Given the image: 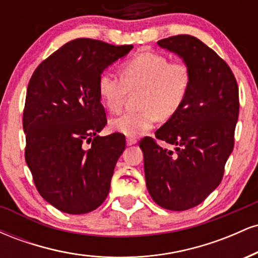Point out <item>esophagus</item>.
<instances>
[{"instance_id":"34e87169","label":"esophagus","mask_w":258,"mask_h":258,"mask_svg":"<svg viewBox=\"0 0 258 258\" xmlns=\"http://www.w3.org/2000/svg\"><path fill=\"white\" fill-rule=\"evenodd\" d=\"M126 143H127V146H133V144L137 143V139L133 138V137H127Z\"/></svg>"}]
</instances>
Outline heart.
<instances>
[{
    "label": "heart",
    "mask_w": 258,
    "mask_h": 258,
    "mask_svg": "<svg viewBox=\"0 0 258 258\" xmlns=\"http://www.w3.org/2000/svg\"><path fill=\"white\" fill-rule=\"evenodd\" d=\"M190 81V70L185 63L170 61L165 55L150 51L125 61L121 76L104 72L98 80V93L109 111H119L130 92L139 91L138 110L111 119L110 128L133 137L152 128L158 117L170 119L184 103Z\"/></svg>",
    "instance_id": "b5f03b06"
}]
</instances>
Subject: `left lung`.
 I'll list each match as a JSON object with an SVG mask.
<instances>
[{
	"mask_svg": "<svg viewBox=\"0 0 258 258\" xmlns=\"http://www.w3.org/2000/svg\"><path fill=\"white\" fill-rule=\"evenodd\" d=\"M190 70L188 96L155 137L176 146L173 153L155 139L139 142L148 191L159 206L184 211L199 205L217 188L234 148L239 116V88L234 74L214 49L190 35L158 41Z\"/></svg>",
	"mask_w": 258,
	"mask_h": 258,
	"instance_id": "8db88e82",
	"label": "left lung"
}]
</instances>
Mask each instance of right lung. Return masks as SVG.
I'll return each mask as SVG.
<instances>
[{"label":"right lung","instance_id":"right-lung-1","mask_svg":"<svg viewBox=\"0 0 258 258\" xmlns=\"http://www.w3.org/2000/svg\"><path fill=\"white\" fill-rule=\"evenodd\" d=\"M132 48L76 38L44 59L29 81L26 164L41 197L65 214H87L108 197L126 141L121 133L98 136L106 125L98 80Z\"/></svg>","mask_w":258,"mask_h":258}]
</instances>
